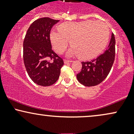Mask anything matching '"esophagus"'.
Returning a JSON list of instances; mask_svg holds the SVG:
<instances>
[{"label": "esophagus", "mask_w": 134, "mask_h": 134, "mask_svg": "<svg viewBox=\"0 0 134 134\" xmlns=\"http://www.w3.org/2000/svg\"><path fill=\"white\" fill-rule=\"evenodd\" d=\"M70 62H72V60H64V63H65V64H67V63Z\"/></svg>", "instance_id": "34e87169"}]
</instances>
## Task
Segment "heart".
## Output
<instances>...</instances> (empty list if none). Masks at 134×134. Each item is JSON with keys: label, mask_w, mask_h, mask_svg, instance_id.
I'll list each match as a JSON object with an SVG mask.
<instances>
[{"label": "heart", "mask_w": 134, "mask_h": 134, "mask_svg": "<svg viewBox=\"0 0 134 134\" xmlns=\"http://www.w3.org/2000/svg\"><path fill=\"white\" fill-rule=\"evenodd\" d=\"M58 31L50 33V40L57 53L65 52L70 41L72 46L70 55H78L80 58L89 60L98 56L107 47L110 31L105 23L94 20L78 23H64Z\"/></svg>", "instance_id": "heart-1"}]
</instances>
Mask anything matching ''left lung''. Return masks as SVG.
I'll return each mask as SVG.
<instances>
[{
    "label": "left lung",
    "mask_w": 134,
    "mask_h": 134,
    "mask_svg": "<svg viewBox=\"0 0 134 134\" xmlns=\"http://www.w3.org/2000/svg\"><path fill=\"white\" fill-rule=\"evenodd\" d=\"M115 38L112 33L108 48L104 53L90 62H82V69L77 74L78 81L85 86H94L107 78L115 60Z\"/></svg>",
    "instance_id": "1"
}]
</instances>
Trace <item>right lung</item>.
Instances as JSON below:
<instances>
[{
    "label": "right lung",
    "instance_id": "obj_1",
    "mask_svg": "<svg viewBox=\"0 0 134 134\" xmlns=\"http://www.w3.org/2000/svg\"><path fill=\"white\" fill-rule=\"evenodd\" d=\"M59 20L36 19L31 24L23 42V60L31 79L38 85L49 86L57 81L64 60L52 48L50 34Z\"/></svg>",
    "mask_w": 134,
    "mask_h": 134
}]
</instances>
